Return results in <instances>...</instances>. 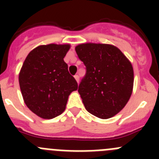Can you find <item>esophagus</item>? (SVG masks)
<instances>
[{
  "label": "esophagus",
  "instance_id": "esophagus-1",
  "mask_svg": "<svg viewBox=\"0 0 159 159\" xmlns=\"http://www.w3.org/2000/svg\"><path fill=\"white\" fill-rule=\"evenodd\" d=\"M74 78L75 79V80H76L77 83H79V80H80V77H79L78 75H75V76H74Z\"/></svg>",
  "mask_w": 159,
  "mask_h": 159
}]
</instances>
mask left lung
I'll return each mask as SVG.
<instances>
[{
  "instance_id": "8db88e82",
  "label": "left lung",
  "mask_w": 159,
  "mask_h": 159,
  "mask_svg": "<svg viewBox=\"0 0 159 159\" xmlns=\"http://www.w3.org/2000/svg\"><path fill=\"white\" fill-rule=\"evenodd\" d=\"M75 52L87 69L78 89L86 110L99 119L113 117L126 106L132 94L131 63L111 44L80 43Z\"/></svg>"
}]
</instances>
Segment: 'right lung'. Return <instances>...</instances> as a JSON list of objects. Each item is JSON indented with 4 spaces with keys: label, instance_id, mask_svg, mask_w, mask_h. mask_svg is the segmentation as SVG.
<instances>
[{
    "label": "right lung",
    "instance_id": "right-lung-1",
    "mask_svg": "<svg viewBox=\"0 0 159 159\" xmlns=\"http://www.w3.org/2000/svg\"><path fill=\"white\" fill-rule=\"evenodd\" d=\"M69 43L35 48L25 58L19 84L26 106L39 117L51 119L64 111L70 94L78 89L64 58Z\"/></svg>",
    "mask_w": 159,
    "mask_h": 159
}]
</instances>
